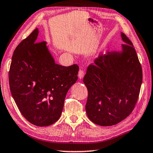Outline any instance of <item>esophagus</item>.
I'll return each mask as SVG.
<instances>
[{"instance_id":"esophagus-1","label":"esophagus","mask_w":153,"mask_h":153,"mask_svg":"<svg viewBox=\"0 0 153 153\" xmlns=\"http://www.w3.org/2000/svg\"><path fill=\"white\" fill-rule=\"evenodd\" d=\"M84 76V71L82 69H79L78 72V77L79 79H82Z\"/></svg>"}]
</instances>
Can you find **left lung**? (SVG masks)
I'll list each match as a JSON object with an SVG mask.
<instances>
[{
    "mask_svg": "<svg viewBox=\"0 0 153 153\" xmlns=\"http://www.w3.org/2000/svg\"><path fill=\"white\" fill-rule=\"evenodd\" d=\"M121 37L122 51L99 55L83 79L88 90L86 114L100 126H113L126 118L140 95L142 67L133 43L124 33Z\"/></svg>",
    "mask_w": 153,
    "mask_h": 153,
    "instance_id": "8db88e82",
    "label": "left lung"
}]
</instances>
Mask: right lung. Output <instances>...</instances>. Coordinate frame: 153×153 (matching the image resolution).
Segmentation results:
<instances>
[{"instance_id": "right-lung-1", "label": "right lung", "mask_w": 153, "mask_h": 153, "mask_svg": "<svg viewBox=\"0 0 153 153\" xmlns=\"http://www.w3.org/2000/svg\"><path fill=\"white\" fill-rule=\"evenodd\" d=\"M38 29L18 45L11 59L9 82L12 97L25 118L37 126L58 121L79 67L58 65L45 41L37 42Z\"/></svg>"}]
</instances>
